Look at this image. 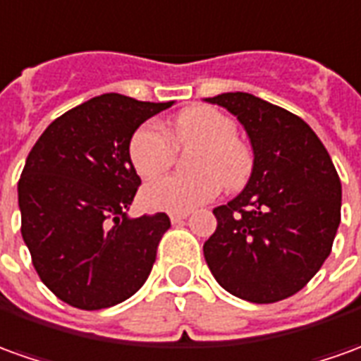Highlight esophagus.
Listing matches in <instances>:
<instances>
[{
  "instance_id": "1",
  "label": "esophagus",
  "mask_w": 361,
  "mask_h": 361,
  "mask_svg": "<svg viewBox=\"0 0 361 361\" xmlns=\"http://www.w3.org/2000/svg\"><path fill=\"white\" fill-rule=\"evenodd\" d=\"M188 219V213H171L170 215V221L171 223H181Z\"/></svg>"
}]
</instances>
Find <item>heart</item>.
I'll return each mask as SVG.
<instances>
[{"instance_id":"heart-1","label":"heart","mask_w":361,"mask_h":361,"mask_svg":"<svg viewBox=\"0 0 361 361\" xmlns=\"http://www.w3.org/2000/svg\"><path fill=\"white\" fill-rule=\"evenodd\" d=\"M235 134V122L209 106L183 110L173 120L170 134L156 122L142 124L130 140L128 154L134 170L144 180L170 168L176 156L173 146H197L191 158V170L195 173L149 181L142 191L144 205L156 212L190 213L212 201L221 183L227 190L241 188L251 176L252 152Z\"/></svg>"}]
</instances>
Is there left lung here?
<instances>
[{
    "label": "left lung",
    "instance_id": "left-lung-1",
    "mask_svg": "<svg viewBox=\"0 0 361 361\" xmlns=\"http://www.w3.org/2000/svg\"><path fill=\"white\" fill-rule=\"evenodd\" d=\"M205 102L229 110L252 148L243 191L213 209L217 229L203 245L215 281L255 304L296 294L332 251L342 185L324 144L302 118L249 92Z\"/></svg>",
    "mask_w": 361,
    "mask_h": 361
}]
</instances>
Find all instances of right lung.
<instances>
[{"instance_id": "1", "label": "right lung", "mask_w": 361, "mask_h": 361, "mask_svg": "<svg viewBox=\"0 0 361 361\" xmlns=\"http://www.w3.org/2000/svg\"><path fill=\"white\" fill-rule=\"evenodd\" d=\"M171 104L100 94L53 120L29 152L17 183L21 235L63 302L100 310L146 283L170 217H128L140 185L128 148L140 124Z\"/></svg>"}]
</instances>
